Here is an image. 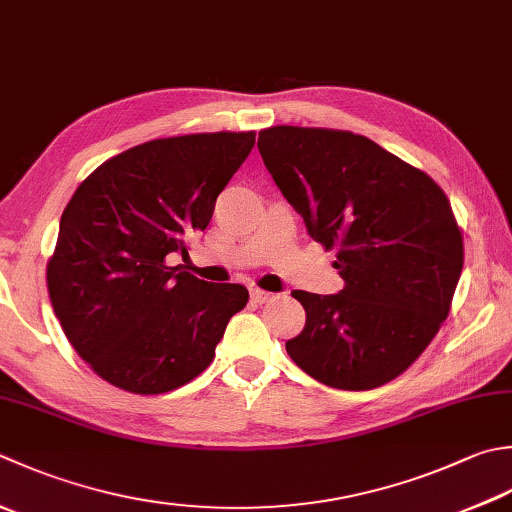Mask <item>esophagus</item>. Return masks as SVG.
Instances as JSON below:
<instances>
[{
  "mask_svg": "<svg viewBox=\"0 0 512 512\" xmlns=\"http://www.w3.org/2000/svg\"><path fill=\"white\" fill-rule=\"evenodd\" d=\"M273 297H275V295L268 293V290L250 288V299H253V302H257V304H266V302H270V299H273Z\"/></svg>",
  "mask_w": 512,
  "mask_h": 512,
  "instance_id": "obj_1",
  "label": "esophagus"
}]
</instances>
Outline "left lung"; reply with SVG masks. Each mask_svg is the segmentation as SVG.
<instances>
[{
  "mask_svg": "<svg viewBox=\"0 0 512 512\" xmlns=\"http://www.w3.org/2000/svg\"><path fill=\"white\" fill-rule=\"evenodd\" d=\"M259 153L308 235L344 279L337 295L295 290L306 326L288 339L293 362L339 390L402 375L448 317L464 242L448 197L413 168L348 130L273 126Z\"/></svg>",
  "mask_w": 512,
  "mask_h": 512,
  "instance_id": "obj_1",
  "label": "left lung"
}]
</instances>
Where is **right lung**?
Listing matches in <instances>:
<instances>
[{"label": "right lung", "mask_w": 512, "mask_h": 512, "mask_svg": "<svg viewBox=\"0 0 512 512\" xmlns=\"http://www.w3.org/2000/svg\"><path fill=\"white\" fill-rule=\"evenodd\" d=\"M253 146V130L153 139L110 157L70 197L48 295L68 342L108 384L159 395L213 362L248 290L208 284L168 257H188Z\"/></svg>", "instance_id": "1"}]
</instances>
